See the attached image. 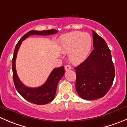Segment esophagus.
<instances>
[{
  "mask_svg": "<svg viewBox=\"0 0 127 127\" xmlns=\"http://www.w3.org/2000/svg\"><path fill=\"white\" fill-rule=\"evenodd\" d=\"M64 68H65V70H66V71H68V70L71 69V66H70V65L67 64V65H66V66H65Z\"/></svg>",
  "mask_w": 127,
  "mask_h": 127,
  "instance_id": "obj_1",
  "label": "esophagus"
}]
</instances>
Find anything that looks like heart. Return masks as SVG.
I'll return each instance as SVG.
<instances>
[{
  "instance_id": "obj_1",
  "label": "heart",
  "mask_w": 127,
  "mask_h": 127,
  "mask_svg": "<svg viewBox=\"0 0 127 127\" xmlns=\"http://www.w3.org/2000/svg\"><path fill=\"white\" fill-rule=\"evenodd\" d=\"M92 45V39L89 34L74 31L64 34L61 37V50L69 53L70 61L78 64L87 58Z\"/></svg>"
}]
</instances>
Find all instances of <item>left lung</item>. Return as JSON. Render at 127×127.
Wrapping results in <instances>:
<instances>
[{"label": "left lung", "mask_w": 127, "mask_h": 127, "mask_svg": "<svg viewBox=\"0 0 127 127\" xmlns=\"http://www.w3.org/2000/svg\"><path fill=\"white\" fill-rule=\"evenodd\" d=\"M93 47L88 57L75 67V89L82 98L94 100L103 97L113 83L115 68L106 42L92 31Z\"/></svg>", "instance_id": "8db88e82"}]
</instances>
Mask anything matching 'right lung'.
<instances>
[{
    "mask_svg": "<svg viewBox=\"0 0 127 127\" xmlns=\"http://www.w3.org/2000/svg\"><path fill=\"white\" fill-rule=\"evenodd\" d=\"M55 29H50L47 31H29L24 34L16 44L12 59V71L13 77L14 84L18 93L25 99L35 104H45L52 101L55 98L56 94V88L59 81L64 74V67L55 68L50 74L48 79L44 84L37 88H31L24 85L21 82L17 75L16 70V61L18 51L24 40L31 35H48L55 34L58 32Z\"/></svg>",
    "mask_w": 127,
    "mask_h": 127,
    "instance_id": "right-lung-1",
    "label": "right lung"
}]
</instances>
